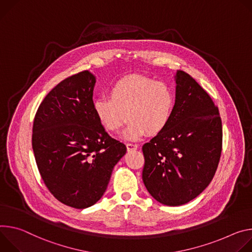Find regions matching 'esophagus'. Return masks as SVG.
I'll return each instance as SVG.
<instances>
[{
	"mask_svg": "<svg viewBox=\"0 0 252 252\" xmlns=\"http://www.w3.org/2000/svg\"><path fill=\"white\" fill-rule=\"evenodd\" d=\"M126 147H127L128 150H135V149L138 148V145L134 144V143H127Z\"/></svg>",
	"mask_w": 252,
	"mask_h": 252,
	"instance_id": "34e87169",
	"label": "esophagus"
}]
</instances>
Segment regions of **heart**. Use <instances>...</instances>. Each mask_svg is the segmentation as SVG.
I'll return each instance as SVG.
<instances>
[{
    "mask_svg": "<svg viewBox=\"0 0 252 252\" xmlns=\"http://www.w3.org/2000/svg\"><path fill=\"white\" fill-rule=\"evenodd\" d=\"M175 95L164 83L143 76H129L117 81L109 97L94 101L95 114L110 132H118L130 121L124 136L137 140L145 133L154 136L168 125Z\"/></svg>",
    "mask_w": 252,
    "mask_h": 252,
    "instance_id": "heart-1",
    "label": "heart"
}]
</instances>
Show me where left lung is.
I'll list each match as a JSON object with an SVG mask.
<instances>
[{
	"instance_id": "left-lung-1",
	"label": "left lung",
	"mask_w": 252,
	"mask_h": 252,
	"mask_svg": "<svg viewBox=\"0 0 252 252\" xmlns=\"http://www.w3.org/2000/svg\"><path fill=\"white\" fill-rule=\"evenodd\" d=\"M176 100L166 128L142 147V179L160 203L185 204L211 182L222 151L218 107L189 74H176Z\"/></svg>"
}]
</instances>
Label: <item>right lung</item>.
Wrapping results in <instances>:
<instances>
[{
    "label": "right lung",
    "instance_id": "right-lung-1",
    "mask_svg": "<svg viewBox=\"0 0 252 252\" xmlns=\"http://www.w3.org/2000/svg\"><path fill=\"white\" fill-rule=\"evenodd\" d=\"M95 83L88 71L61 81L40 104L33 124L32 147L45 185L56 199L77 209L103 196L127 151L95 114Z\"/></svg>",
    "mask_w": 252,
    "mask_h": 252
}]
</instances>
